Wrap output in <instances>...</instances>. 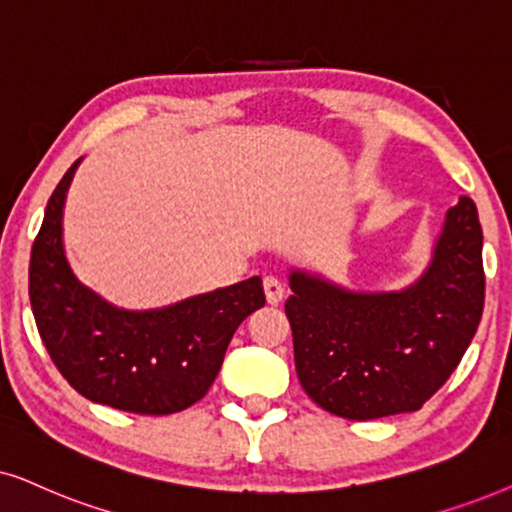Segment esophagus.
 <instances>
[{
	"label": "esophagus",
	"instance_id": "esophagus-1",
	"mask_svg": "<svg viewBox=\"0 0 512 512\" xmlns=\"http://www.w3.org/2000/svg\"><path fill=\"white\" fill-rule=\"evenodd\" d=\"M264 295L269 304H278L285 297V283L278 276H264Z\"/></svg>",
	"mask_w": 512,
	"mask_h": 512
}]
</instances>
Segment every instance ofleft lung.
<instances>
[{
    "label": "left lung",
    "mask_w": 512,
    "mask_h": 512,
    "mask_svg": "<svg viewBox=\"0 0 512 512\" xmlns=\"http://www.w3.org/2000/svg\"><path fill=\"white\" fill-rule=\"evenodd\" d=\"M285 316L306 395L344 419L417 412L473 342L485 306L478 208L447 210L433 260L400 292H351L292 271Z\"/></svg>",
    "instance_id": "obj_1"
}]
</instances>
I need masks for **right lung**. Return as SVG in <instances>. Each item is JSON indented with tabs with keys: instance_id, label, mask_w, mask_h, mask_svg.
<instances>
[{
	"instance_id": "right-lung-1",
	"label": "right lung",
	"mask_w": 512,
	"mask_h": 512,
	"mask_svg": "<svg viewBox=\"0 0 512 512\" xmlns=\"http://www.w3.org/2000/svg\"><path fill=\"white\" fill-rule=\"evenodd\" d=\"M79 161L53 189L30 257V304L60 374L91 403L133 414L182 412L220 372L236 327L264 306L262 278L152 311H126L77 281L63 248V208Z\"/></svg>"
}]
</instances>
